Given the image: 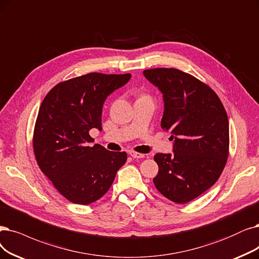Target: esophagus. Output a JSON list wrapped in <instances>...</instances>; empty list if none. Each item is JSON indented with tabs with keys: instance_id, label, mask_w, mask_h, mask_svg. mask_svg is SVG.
I'll use <instances>...</instances> for the list:
<instances>
[{
	"instance_id": "1",
	"label": "esophagus",
	"mask_w": 259,
	"mask_h": 259,
	"mask_svg": "<svg viewBox=\"0 0 259 259\" xmlns=\"http://www.w3.org/2000/svg\"><path fill=\"white\" fill-rule=\"evenodd\" d=\"M130 155L133 157V158H143L144 155L141 154V153H137V152H134V151H131L130 152Z\"/></svg>"
}]
</instances>
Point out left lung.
Masks as SVG:
<instances>
[{
  "mask_svg": "<svg viewBox=\"0 0 259 259\" xmlns=\"http://www.w3.org/2000/svg\"><path fill=\"white\" fill-rule=\"evenodd\" d=\"M162 92L161 128L171 133L174 154H155L156 189L170 201L185 204L218 181L230 151L227 113L221 100L205 82L174 68L143 71Z\"/></svg>",
  "mask_w": 259,
  "mask_h": 259,
  "instance_id": "1",
  "label": "left lung"
}]
</instances>
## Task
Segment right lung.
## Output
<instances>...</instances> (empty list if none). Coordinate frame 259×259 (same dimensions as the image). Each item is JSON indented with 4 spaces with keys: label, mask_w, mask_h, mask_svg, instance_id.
<instances>
[{
    "label": "right lung",
    "mask_w": 259,
    "mask_h": 259,
    "mask_svg": "<svg viewBox=\"0 0 259 259\" xmlns=\"http://www.w3.org/2000/svg\"><path fill=\"white\" fill-rule=\"evenodd\" d=\"M131 74L88 73L58 82L41 103L35 123L33 149L40 170L58 192L72 203L88 205L104 195L125 152H110L95 139L102 130V107L112 91L125 85Z\"/></svg>",
    "instance_id": "1"
}]
</instances>
